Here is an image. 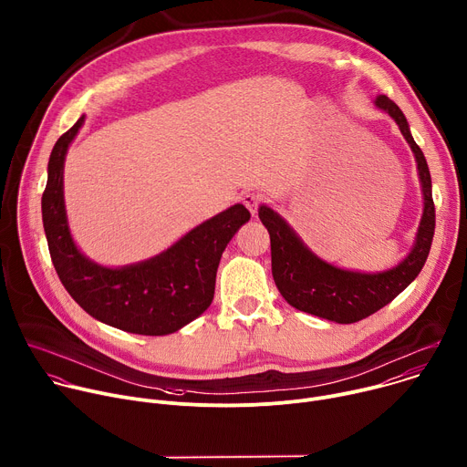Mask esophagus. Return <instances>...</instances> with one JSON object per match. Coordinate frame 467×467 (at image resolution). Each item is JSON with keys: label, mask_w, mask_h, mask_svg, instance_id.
Returning a JSON list of instances; mask_svg holds the SVG:
<instances>
[{"label": "esophagus", "mask_w": 467, "mask_h": 467, "mask_svg": "<svg viewBox=\"0 0 467 467\" xmlns=\"http://www.w3.org/2000/svg\"><path fill=\"white\" fill-rule=\"evenodd\" d=\"M241 201H243V204L248 208V212H250L252 215L257 213V208H259V202H261V197H259V195H255V193H244Z\"/></svg>", "instance_id": "esophagus-1"}]
</instances>
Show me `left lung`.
<instances>
[{
  "label": "left lung",
  "instance_id": "1",
  "mask_svg": "<svg viewBox=\"0 0 467 467\" xmlns=\"http://www.w3.org/2000/svg\"><path fill=\"white\" fill-rule=\"evenodd\" d=\"M374 107L396 121L412 149L423 193V213L414 244L396 266L381 272H360L327 263L300 239L282 215L266 204L259 206V219L270 234L272 275L277 291L298 311L337 324L358 322L403 293L423 268L434 235L436 215L427 160L400 107L387 96H378Z\"/></svg>",
  "mask_w": 467,
  "mask_h": 467
}]
</instances>
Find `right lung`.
Returning <instances> with one entry per match:
<instances>
[{
  "label": "right lung",
  "mask_w": 467,
  "mask_h": 467,
  "mask_svg": "<svg viewBox=\"0 0 467 467\" xmlns=\"http://www.w3.org/2000/svg\"><path fill=\"white\" fill-rule=\"evenodd\" d=\"M86 116L58 138L47 163L42 221L55 270L69 296L96 320L136 335H169L201 317L213 300L221 255L250 221L234 204L182 235L167 250L123 266H105L73 241L64 202V161Z\"/></svg>",
  "instance_id": "obj_1"
}]
</instances>
